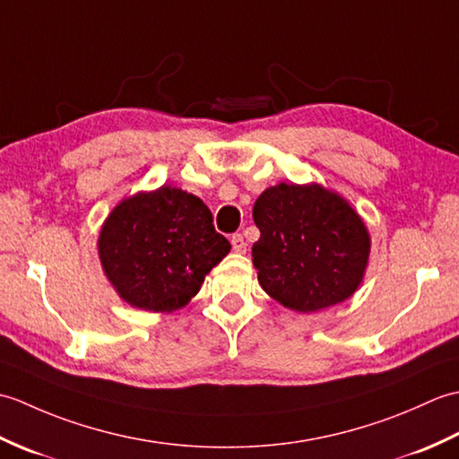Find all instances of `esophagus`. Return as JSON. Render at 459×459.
<instances>
[{
    "instance_id": "34e87169",
    "label": "esophagus",
    "mask_w": 459,
    "mask_h": 459,
    "mask_svg": "<svg viewBox=\"0 0 459 459\" xmlns=\"http://www.w3.org/2000/svg\"><path fill=\"white\" fill-rule=\"evenodd\" d=\"M230 245H232V250L238 252V255H242V252H247V242H245V237L242 235H232L230 237Z\"/></svg>"
}]
</instances>
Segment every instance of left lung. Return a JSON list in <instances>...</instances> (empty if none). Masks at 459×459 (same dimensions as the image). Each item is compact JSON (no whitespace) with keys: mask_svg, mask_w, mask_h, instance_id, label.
<instances>
[{"mask_svg":"<svg viewBox=\"0 0 459 459\" xmlns=\"http://www.w3.org/2000/svg\"><path fill=\"white\" fill-rule=\"evenodd\" d=\"M258 281L284 307L317 311L345 301L363 280L370 240L345 199L321 185L280 183L252 209Z\"/></svg>","mask_w":459,"mask_h":459,"instance_id":"8db88e82","label":"left lung"}]
</instances>
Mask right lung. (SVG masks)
I'll list each match as a JSON object with an SVG mask.
<instances>
[{
  "mask_svg": "<svg viewBox=\"0 0 459 459\" xmlns=\"http://www.w3.org/2000/svg\"><path fill=\"white\" fill-rule=\"evenodd\" d=\"M229 250L207 204L169 185L122 201L99 238L102 268L116 291L148 311L187 304Z\"/></svg>",
  "mask_w": 459,
  "mask_h": 459,
  "instance_id": "right-lung-1",
  "label": "right lung"
}]
</instances>
